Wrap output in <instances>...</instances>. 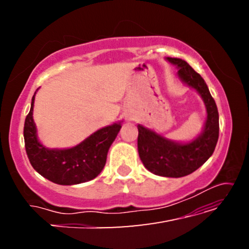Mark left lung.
I'll return each mask as SVG.
<instances>
[{
	"label": "left lung",
	"mask_w": 249,
	"mask_h": 249,
	"mask_svg": "<svg viewBox=\"0 0 249 249\" xmlns=\"http://www.w3.org/2000/svg\"><path fill=\"white\" fill-rule=\"evenodd\" d=\"M178 69V78L195 89L206 108V120L199 135L189 142H176L142 124H138V153L142 164L156 176L180 178L202 166L213 154L219 139V112L209 87L200 74L185 60L165 59Z\"/></svg>",
	"instance_id": "left-lung-1"
}]
</instances>
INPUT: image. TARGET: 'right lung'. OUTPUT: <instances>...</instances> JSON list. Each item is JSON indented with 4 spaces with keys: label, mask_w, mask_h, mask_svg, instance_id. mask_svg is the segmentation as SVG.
Instances as JSON below:
<instances>
[{
    "label": "right lung",
    "mask_w": 249,
    "mask_h": 249,
    "mask_svg": "<svg viewBox=\"0 0 249 249\" xmlns=\"http://www.w3.org/2000/svg\"><path fill=\"white\" fill-rule=\"evenodd\" d=\"M35 94L23 127L25 147L33 168L50 181L71 186L87 182L100 175L107 163V152L121 129V122L98 129L76 146L49 148L39 142L33 112Z\"/></svg>",
    "instance_id": "1"
}]
</instances>
